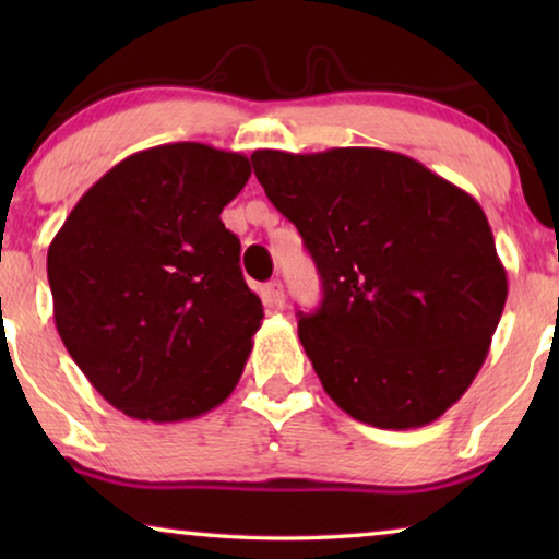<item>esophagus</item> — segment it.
Segmentation results:
<instances>
[{"label":"esophagus","mask_w":559,"mask_h":559,"mask_svg":"<svg viewBox=\"0 0 559 559\" xmlns=\"http://www.w3.org/2000/svg\"><path fill=\"white\" fill-rule=\"evenodd\" d=\"M264 300H266V305H270V308H282V305H285V287H282L280 280L266 282Z\"/></svg>","instance_id":"obj_1"}]
</instances>
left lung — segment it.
<instances>
[{
    "label": "left lung",
    "mask_w": 559,
    "mask_h": 559,
    "mask_svg": "<svg viewBox=\"0 0 559 559\" xmlns=\"http://www.w3.org/2000/svg\"><path fill=\"white\" fill-rule=\"evenodd\" d=\"M251 165L323 282L297 333L328 396L381 430L435 423L484 366L509 293L476 198L377 147Z\"/></svg>",
    "instance_id": "left-lung-1"
}]
</instances>
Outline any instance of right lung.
I'll return each mask as SVG.
<instances>
[{
  "mask_svg": "<svg viewBox=\"0 0 559 559\" xmlns=\"http://www.w3.org/2000/svg\"><path fill=\"white\" fill-rule=\"evenodd\" d=\"M249 159L201 142L136 152L94 182L48 249L52 318L111 407L180 423L239 384L262 325L221 221Z\"/></svg>",
  "mask_w": 559,
  "mask_h": 559,
  "instance_id": "1",
  "label": "right lung"
}]
</instances>
